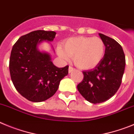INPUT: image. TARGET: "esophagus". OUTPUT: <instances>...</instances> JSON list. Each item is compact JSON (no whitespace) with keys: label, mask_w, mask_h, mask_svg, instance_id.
I'll return each instance as SVG.
<instances>
[{"label":"esophagus","mask_w":134,"mask_h":134,"mask_svg":"<svg viewBox=\"0 0 134 134\" xmlns=\"http://www.w3.org/2000/svg\"><path fill=\"white\" fill-rule=\"evenodd\" d=\"M73 71H75V69L73 67H72L71 66H69V73H71Z\"/></svg>","instance_id":"1"}]
</instances>
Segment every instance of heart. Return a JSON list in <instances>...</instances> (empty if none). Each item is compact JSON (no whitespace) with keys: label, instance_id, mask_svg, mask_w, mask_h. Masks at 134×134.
Returning <instances> with one entry per match:
<instances>
[{"label":"heart","instance_id":"b5f03b06","mask_svg":"<svg viewBox=\"0 0 134 134\" xmlns=\"http://www.w3.org/2000/svg\"><path fill=\"white\" fill-rule=\"evenodd\" d=\"M105 43L99 37H77L65 41L63 49H57V53L65 60L73 57L74 63L83 70L93 69L98 65L105 55Z\"/></svg>","mask_w":134,"mask_h":134}]
</instances>
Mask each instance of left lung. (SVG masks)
Returning a JSON list of instances; mask_svg holds the SVG:
<instances>
[{
  "label": "left lung",
  "mask_w": 134,
  "mask_h": 134,
  "mask_svg": "<svg viewBox=\"0 0 134 134\" xmlns=\"http://www.w3.org/2000/svg\"><path fill=\"white\" fill-rule=\"evenodd\" d=\"M105 51L103 59L93 69L83 71V79L77 85L79 92L92 103L104 102L114 96L121 85L126 65L122 47L114 38L99 33Z\"/></svg>",
  "instance_id": "8db88e82"
}]
</instances>
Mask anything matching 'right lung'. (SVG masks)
I'll use <instances>...</instances> for the list:
<instances>
[{"label":"right lung","instance_id":"obj_1","mask_svg":"<svg viewBox=\"0 0 134 134\" xmlns=\"http://www.w3.org/2000/svg\"><path fill=\"white\" fill-rule=\"evenodd\" d=\"M55 35L54 31H32L20 37L12 49L9 61L11 80L18 92L31 102H44L52 97L61 79L68 74V65L57 67L49 54L37 49L38 43L52 41Z\"/></svg>","mask_w":134,"mask_h":134}]
</instances>
